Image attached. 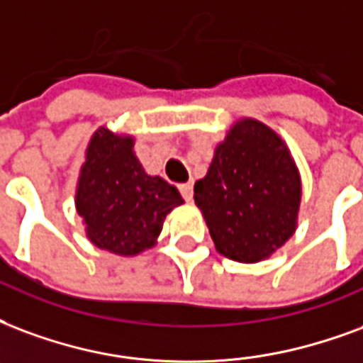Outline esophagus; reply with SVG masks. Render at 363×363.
<instances>
[{
    "label": "esophagus",
    "mask_w": 363,
    "mask_h": 363,
    "mask_svg": "<svg viewBox=\"0 0 363 363\" xmlns=\"http://www.w3.org/2000/svg\"><path fill=\"white\" fill-rule=\"evenodd\" d=\"M179 189H181L182 198H184L186 202H190V200H192V196H194V184H192V182H184V184H181Z\"/></svg>",
    "instance_id": "obj_1"
}]
</instances>
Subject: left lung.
I'll return each instance as SVG.
<instances>
[{
    "label": "left lung",
    "instance_id": "1",
    "mask_svg": "<svg viewBox=\"0 0 363 363\" xmlns=\"http://www.w3.org/2000/svg\"><path fill=\"white\" fill-rule=\"evenodd\" d=\"M302 182L291 150L273 128L240 119L219 142L194 202L221 256L257 264L296 230Z\"/></svg>",
    "mask_w": 363,
    "mask_h": 363
}]
</instances>
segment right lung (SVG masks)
I'll return each mask as SVG.
<instances>
[{
	"label": "right lung",
	"instance_id": "obj_1",
	"mask_svg": "<svg viewBox=\"0 0 363 363\" xmlns=\"http://www.w3.org/2000/svg\"><path fill=\"white\" fill-rule=\"evenodd\" d=\"M184 203L179 190L147 174L134 154V138L99 127L86 147L74 206L86 238L117 256H138L157 244L163 221Z\"/></svg>",
	"mask_w": 363,
	"mask_h": 363
}]
</instances>
